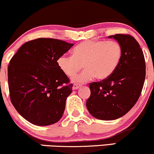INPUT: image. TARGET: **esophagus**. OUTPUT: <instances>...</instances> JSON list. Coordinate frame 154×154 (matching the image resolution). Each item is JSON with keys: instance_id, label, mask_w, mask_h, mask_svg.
<instances>
[{"instance_id": "esophagus-1", "label": "esophagus", "mask_w": 154, "mask_h": 154, "mask_svg": "<svg viewBox=\"0 0 154 154\" xmlns=\"http://www.w3.org/2000/svg\"><path fill=\"white\" fill-rule=\"evenodd\" d=\"M81 86H82V85H79V84H75L73 85V90H77L79 88H80Z\"/></svg>"}]
</instances>
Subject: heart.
Wrapping results in <instances>:
<instances>
[{
  "label": "heart",
  "mask_w": 154,
  "mask_h": 154,
  "mask_svg": "<svg viewBox=\"0 0 154 154\" xmlns=\"http://www.w3.org/2000/svg\"><path fill=\"white\" fill-rule=\"evenodd\" d=\"M122 54L121 45L115 40H86L73 50V56L63 55L58 65L65 75L73 77L82 69H86L73 78L75 82H86L96 77L103 79L109 77L119 64Z\"/></svg>",
  "instance_id": "1"
}]
</instances>
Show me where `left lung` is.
I'll return each mask as SVG.
<instances>
[{"mask_svg": "<svg viewBox=\"0 0 154 154\" xmlns=\"http://www.w3.org/2000/svg\"><path fill=\"white\" fill-rule=\"evenodd\" d=\"M109 38L121 45V60L109 77L90 83L91 95L86 102L90 114L101 120L116 119L126 114L138 100L146 78L144 55L137 40L128 34Z\"/></svg>", "mask_w": 154, "mask_h": 154, "instance_id": "8db88e82", "label": "left lung"}]
</instances>
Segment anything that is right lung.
<instances>
[{
  "label": "right lung",
  "mask_w": 154,
  "mask_h": 154,
  "mask_svg": "<svg viewBox=\"0 0 154 154\" xmlns=\"http://www.w3.org/2000/svg\"><path fill=\"white\" fill-rule=\"evenodd\" d=\"M74 44L38 38L19 48L8 66L10 99L21 116L38 126L57 122L62 116L73 85L58 59Z\"/></svg>",
  "instance_id": "obj_1"
}]
</instances>
